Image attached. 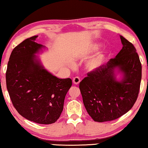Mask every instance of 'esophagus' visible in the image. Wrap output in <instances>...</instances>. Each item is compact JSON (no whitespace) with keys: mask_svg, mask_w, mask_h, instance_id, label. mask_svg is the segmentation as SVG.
Masks as SVG:
<instances>
[{"mask_svg":"<svg viewBox=\"0 0 148 148\" xmlns=\"http://www.w3.org/2000/svg\"><path fill=\"white\" fill-rule=\"evenodd\" d=\"M80 82H81V79L79 77H75L73 79V84L75 85H78L80 83Z\"/></svg>","mask_w":148,"mask_h":148,"instance_id":"1","label":"esophagus"}]
</instances>
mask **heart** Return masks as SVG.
Wrapping results in <instances>:
<instances>
[{
	"label": "heart",
	"instance_id": "b5f03b06",
	"mask_svg": "<svg viewBox=\"0 0 148 148\" xmlns=\"http://www.w3.org/2000/svg\"><path fill=\"white\" fill-rule=\"evenodd\" d=\"M101 47V44L99 43H95L92 45L90 46V47L88 48V53L92 54L93 52H96L97 50H99V48ZM105 60V54L102 52L99 53L95 56L94 57L91 58L89 60L88 62L86 63V69L90 71L96 70L97 69L100 67V66L103 64Z\"/></svg>",
	"mask_w": 148,
	"mask_h": 148
}]
</instances>
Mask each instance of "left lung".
Here are the masks:
<instances>
[{"instance_id":"obj_1","label":"left lung","mask_w":148,"mask_h":148,"mask_svg":"<svg viewBox=\"0 0 148 148\" xmlns=\"http://www.w3.org/2000/svg\"><path fill=\"white\" fill-rule=\"evenodd\" d=\"M123 48L116 57L88 73L79 84L85 108L96 122L110 121L127 113L136 102L141 80V64L136 49L120 36ZM123 74L118 81L115 69Z\"/></svg>"}]
</instances>
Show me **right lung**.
I'll return each mask as SVG.
<instances>
[{
    "mask_svg": "<svg viewBox=\"0 0 148 148\" xmlns=\"http://www.w3.org/2000/svg\"><path fill=\"white\" fill-rule=\"evenodd\" d=\"M27 38L12 51L6 83L13 106L22 116L39 124L55 123L63 110L72 86L70 78L59 79L45 69L36 54L45 47Z\"/></svg>",
    "mask_w": 148,
    "mask_h": 148,
    "instance_id": "obj_1",
    "label": "right lung"
}]
</instances>
